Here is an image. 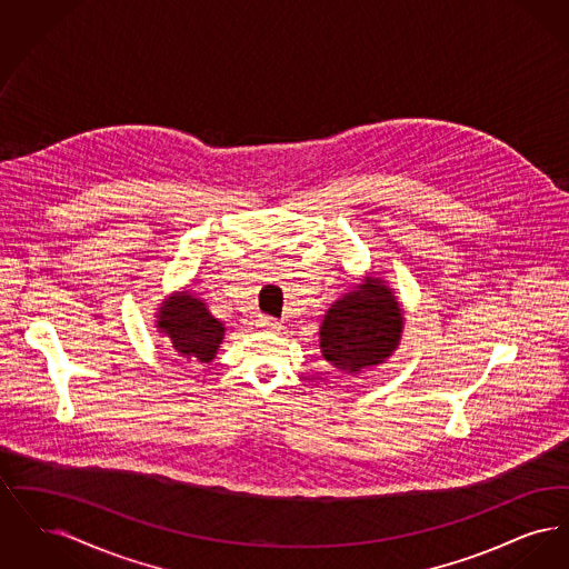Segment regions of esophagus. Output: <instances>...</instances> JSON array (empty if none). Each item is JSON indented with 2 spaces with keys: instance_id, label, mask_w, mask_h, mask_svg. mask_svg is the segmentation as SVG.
I'll list each match as a JSON object with an SVG mask.
<instances>
[{
  "instance_id": "1",
  "label": "esophagus",
  "mask_w": 569,
  "mask_h": 569,
  "mask_svg": "<svg viewBox=\"0 0 569 569\" xmlns=\"http://www.w3.org/2000/svg\"><path fill=\"white\" fill-rule=\"evenodd\" d=\"M258 326H260V328H264V330H279V328H281V322H279V320H274L271 316H260Z\"/></svg>"
}]
</instances>
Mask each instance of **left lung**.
<instances>
[{
	"mask_svg": "<svg viewBox=\"0 0 569 569\" xmlns=\"http://www.w3.org/2000/svg\"><path fill=\"white\" fill-rule=\"evenodd\" d=\"M403 316L392 292L369 279L337 300L320 328V348L337 369L356 373L383 362L399 346Z\"/></svg>",
	"mask_w": 569,
	"mask_h": 569,
	"instance_id": "1",
	"label": "left lung"
}]
</instances>
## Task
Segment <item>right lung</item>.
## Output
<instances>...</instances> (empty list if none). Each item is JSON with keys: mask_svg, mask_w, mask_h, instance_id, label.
Segmentation results:
<instances>
[{"mask_svg": "<svg viewBox=\"0 0 569 569\" xmlns=\"http://www.w3.org/2000/svg\"><path fill=\"white\" fill-rule=\"evenodd\" d=\"M158 326L170 337L172 348L188 360L211 362L223 339V325L207 311L204 302L188 292L163 302Z\"/></svg>", "mask_w": 569, "mask_h": 569, "instance_id": "obj_1", "label": "right lung"}]
</instances>
